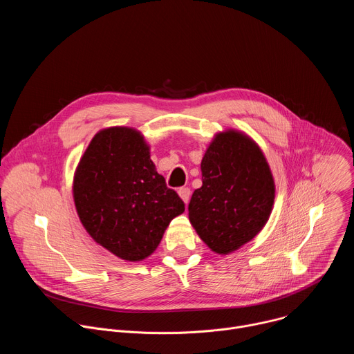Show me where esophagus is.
Here are the masks:
<instances>
[{
  "mask_svg": "<svg viewBox=\"0 0 354 354\" xmlns=\"http://www.w3.org/2000/svg\"><path fill=\"white\" fill-rule=\"evenodd\" d=\"M178 194L180 196V198L185 201V205L187 206L189 200H190V189H189V187H180V189L178 190Z\"/></svg>",
  "mask_w": 354,
  "mask_h": 354,
  "instance_id": "esophagus-1",
  "label": "esophagus"
}]
</instances>
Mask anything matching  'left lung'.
Segmentation results:
<instances>
[{"label":"left lung","mask_w":354,"mask_h":354,"mask_svg":"<svg viewBox=\"0 0 354 354\" xmlns=\"http://www.w3.org/2000/svg\"><path fill=\"white\" fill-rule=\"evenodd\" d=\"M201 187L189 203V221L218 255H230L266 225L276 185L258 142L245 131L216 133L201 160Z\"/></svg>","instance_id":"obj_1"}]
</instances>
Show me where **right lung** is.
I'll list each match as a JSON object with an SVG mask.
<instances>
[{
    "mask_svg": "<svg viewBox=\"0 0 354 354\" xmlns=\"http://www.w3.org/2000/svg\"><path fill=\"white\" fill-rule=\"evenodd\" d=\"M77 214L91 238L119 259L153 255L185 203L151 161L149 144L134 127L99 130L73 178Z\"/></svg>",
    "mask_w": 354,
    "mask_h": 354,
    "instance_id": "right-lung-1",
    "label": "right lung"
}]
</instances>
